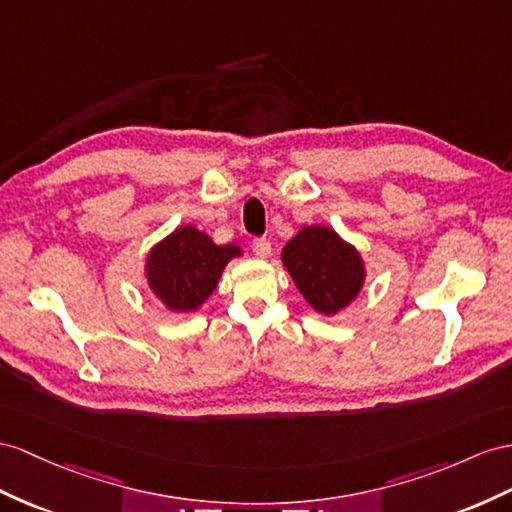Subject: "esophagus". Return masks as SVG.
Segmentation results:
<instances>
[{
	"instance_id": "1",
	"label": "esophagus",
	"mask_w": 512,
	"mask_h": 512,
	"mask_svg": "<svg viewBox=\"0 0 512 512\" xmlns=\"http://www.w3.org/2000/svg\"><path fill=\"white\" fill-rule=\"evenodd\" d=\"M253 251L259 259H268L272 253V246L266 238H257V240H253Z\"/></svg>"
}]
</instances>
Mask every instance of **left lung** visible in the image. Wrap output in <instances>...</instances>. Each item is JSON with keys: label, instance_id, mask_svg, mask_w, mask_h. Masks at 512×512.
I'll return each mask as SVG.
<instances>
[{"label": "left lung", "instance_id": "left-lung-1", "mask_svg": "<svg viewBox=\"0 0 512 512\" xmlns=\"http://www.w3.org/2000/svg\"><path fill=\"white\" fill-rule=\"evenodd\" d=\"M281 261L311 309L326 318L355 303L368 277L359 248L326 225L300 227Z\"/></svg>", "mask_w": 512, "mask_h": 512}]
</instances>
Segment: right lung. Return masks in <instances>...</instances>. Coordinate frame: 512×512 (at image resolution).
<instances>
[{"label": "right lung", "mask_w": 512, "mask_h": 512, "mask_svg": "<svg viewBox=\"0 0 512 512\" xmlns=\"http://www.w3.org/2000/svg\"><path fill=\"white\" fill-rule=\"evenodd\" d=\"M238 244H216L194 225H183L157 242L144 261V281L151 294L173 313L199 309L214 294Z\"/></svg>", "instance_id": "add662e5"}]
</instances>
